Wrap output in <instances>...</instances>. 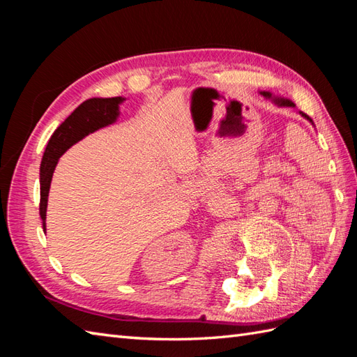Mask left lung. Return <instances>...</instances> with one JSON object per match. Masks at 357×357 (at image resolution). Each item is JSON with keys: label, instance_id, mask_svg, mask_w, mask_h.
I'll use <instances>...</instances> for the list:
<instances>
[{"label": "left lung", "instance_id": "left-lung-1", "mask_svg": "<svg viewBox=\"0 0 357 357\" xmlns=\"http://www.w3.org/2000/svg\"><path fill=\"white\" fill-rule=\"evenodd\" d=\"M261 95L267 98V100H271V101L275 102L276 105H279V107H296L294 102H291L290 100H287V98H278V96H273L270 92H261ZM299 113H301V115L304 116L307 121H310V123L313 124V119H312V118H310L308 115H305V113H302V112H299ZM313 126H314V124H313Z\"/></svg>", "mask_w": 357, "mask_h": 357}]
</instances>
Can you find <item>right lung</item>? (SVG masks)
<instances>
[{"label": "right lung", "instance_id": "right-lung-1", "mask_svg": "<svg viewBox=\"0 0 357 357\" xmlns=\"http://www.w3.org/2000/svg\"><path fill=\"white\" fill-rule=\"evenodd\" d=\"M126 98H90L73 110L72 115L59 126L47 142V147L43 155L40 169V215L43 219V229L45 230V211H47V198L53 172L61 158L73 144L81 141L89 133H93L98 128L110 126L119 116V104Z\"/></svg>", "mask_w": 357, "mask_h": 357}]
</instances>
